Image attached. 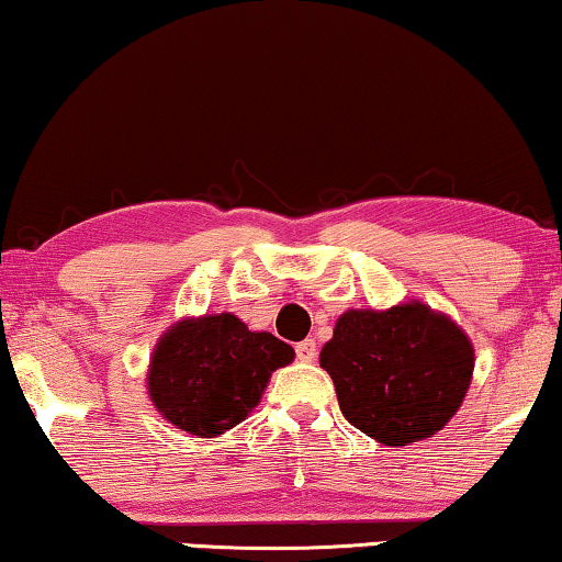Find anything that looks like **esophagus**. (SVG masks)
<instances>
[{
	"label": "esophagus",
	"mask_w": 562,
	"mask_h": 562,
	"mask_svg": "<svg viewBox=\"0 0 562 562\" xmlns=\"http://www.w3.org/2000/svg\"><path fill=\"white\" fill-rule=\"evenodd\" d=\"M295 353H297L300 361L311 363V361H315V357H318V346H315L313 338H305V341H300L295 346Z\"/></svg>",
	"instance_id": "1"
}]
</instances>
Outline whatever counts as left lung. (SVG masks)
<instances>
[{"label": "left lung", "mask_w": 562, "mask_h": 562, "mask_svg": "<svg viewBox=\"0 0 562 562\" xmlns=\"http://www.w3.org/2000/svg\"><path fill=\"white\" fill-rule=\"evenodd\" d=\"M473 361L463 328L420 300L351 307L321 351L346 420L392 448L446 428L469 392Z\"/></svg>", "instance_id": "left-lung-1"}]
</instances>
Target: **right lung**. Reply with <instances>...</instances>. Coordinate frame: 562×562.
I'll use <instances>...</instances> for the list:
<instances>
[{
    "label": "right lung",
    "instance_id": "obj_1",
    "mask_svg": "<svg viewBox=\"0 0 562 562\" xmlns=\"http://www.w3.org/2000/svg\"><path fill=\"white\" fill-rule=\"evenodd\" d=\"M295 359L290 344L249 330L234 313L180 318L155 344L147 394L178 430L216 438L247 420L274 369Z\"/></svg>",
    "mask_w": 562,
    "mask_h": 562
}]
</instances>
